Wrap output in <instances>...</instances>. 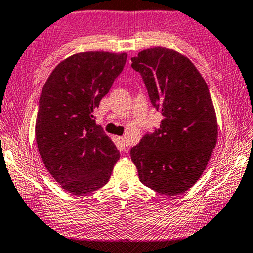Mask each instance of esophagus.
Instances as JSON below:
<instances>
[{"label": "esophagus", "instance_id": "1", "mask_svg": "<svg viewBox=\"0 0 253 253\" xmlns=\"http://www.w3.org/2000/svg\"><path fill=\"white\" fill-rule=\"evenodd\" d=\"M118 142H119V145H121L122 149H124L126 147V137H123V136L118 137Z\"/></svg>", "mask_w": 253, "mask_h": 253}]
</instances>
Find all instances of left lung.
Returning a JSON list of instances; mask_svg holds the SVG:
<instances>
[{
	"label": "left lung",
	"instance_id": "obj_1",
	"mask_svg": "<svg viewBox=\"0 0 253 253\" xmlns=\"http://www.w3.org/2000/svg\"><path fill=\"white\" fill-rule=\"evenodd\" d=\"M131 61L163 116L159 129L131 148V160L146 187L178 195L199 180L216 147L218 124L208 84L187 56L169 48H148Z\"/></svg>",
	"mask_w": 253,
	"mask_h": 253
}]
</instances>
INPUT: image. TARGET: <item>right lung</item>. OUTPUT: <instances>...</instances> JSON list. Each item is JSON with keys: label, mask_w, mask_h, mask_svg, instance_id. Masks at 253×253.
Listing matches in <instances>:
<instances>
[{"label": "right lung", "mask_w": 253, "mask_h": 253, "mask_svg": "<svg viewBox=\"0 0 253 253\" xmlns=\"http://www.w3.org/2000/svg\"><path fill=\"white\" fill-rule=\"evenodd\" d=\"M126 56L110 51L73 54L43 85L35 126L37 147L65 192L83 195L110 180L119 152L95 123L94 110L123 71Z\"/></svg>", "instance_id": "1"}]
</instances>
